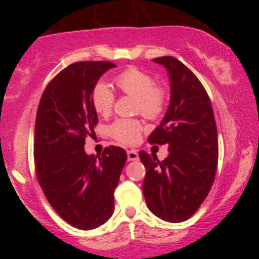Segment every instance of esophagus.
<instances>
[{
  "label": "esophagus",
  "instance_id": "esophagus-1",
  "mask_svg": "<svg viewBox=\"0 0 259 259\" xmlns=\"http://www.w3.org/2000/svg\"><path fill=\"white\" fill-rule=\"evenodd\" d=\"M127 160L129 161H135L139 160V154L137 150H127Z\"/></svg>",
  "mask_w": 259,
  "mask_h": 259
}]
</instances>
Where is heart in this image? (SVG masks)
<instances>
[{"label": "heart", "instance_id": "1", "mask_svg": "<svg viewBox=\"0 0 259 259\" xmlns=\"http://www.w3.org/2000/svg\"><path fill=\"white\" fill-rule=\"evenodd\" d=\"M115 85L122 94L135 98V113L149 120L161 116L168 104V91L163 85H154L150 74L138 67H129L115 77ZM91 100L96 113L106 116L113 111L115 95L106 83L99 82L94 88ZM144 132V125L138 119H119L109 127V134L117 143L135 145Z\"/></svg>", "mask_w": 259, "mask_h": 259}]
</instances>
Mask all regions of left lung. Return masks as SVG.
<instances>
[{
	"label": "left lung",
	"mask_w": 259,
	"mask_h": 259,
	"mask_svg": "<svg viewBox=\"0 0 259 259\" xmlns=\"http://www.w3.org/2000/svg\"><path fill=\"white\" fill-rule=\"evenodd\" d=\"M154 61L168 70L170 105L161 124L148 138L168 144L169 155L139 151L146 169L143 193L148 208L171 223L189 219L209 193L218 165V134L210 99L198 77L176 57Z\"/></svg>",
	"instance_id": "left-lung-1"
}]
</instances>
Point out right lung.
Wrapping results in <instances>:
<instances>
[{"label": "right lung", "mask_w": 259, "mask_h": 259, "mask_svg": "<svg viewBox=\"0 0 259 259\" xmlns=\"http://www.w3.org/2000/svg\"><path fill=\"white\" fill-rule=\"evenodd\" d=\"M115 66L110 61L69 65L48 83L36 114L33 158L38 184L54 210L82 231L113 215L115 188L127 159L120 146H106L96 156L83 149L98 124L91 94L101 75Z\"/></svg>", "instance_id": "obj_1"}]
</instances>
